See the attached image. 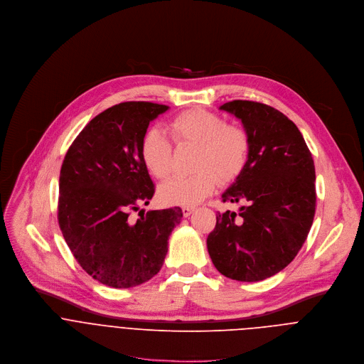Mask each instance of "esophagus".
<instances>
[{
	"label": "esophagus",
	"mask_w": 364,
	"mask_h": 364,
	"mask_svg": "<svg viewBox=\"0 0 364 364\" xmlns=\"http://www.w3.org/2000/svg\"><path fill=\"white\" fill-rule=\"evenodd\" d=\"M193 210H195V208H193V206H183V208H182V213H183V216H189Z\"/></svg>",
	"instance_id": "1"
}]
</instances>
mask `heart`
Listing matches in <instances>:
<instances>
[{"label":"heart","instance_id":"obj_1","mask_svg":"<svg viewBox=\"0 0 364 364\" xmlns=\"http://www.w3.org/2000/svg\"><path fill=\"white\" fill-rule=\"evenodd\" d=\"M166 129L178 146L196 148L191 176H176L159 188V199L165 205H196L209 196L220 181L231 182L245 169L251 140L244 127L215 112L189 109L173 116ZM173 146L156 129L148 130L140 141L141 162L155 178L165 179L172 171Z\"/></svg>","mask_w":364,"mask_h":364}]
</instances>
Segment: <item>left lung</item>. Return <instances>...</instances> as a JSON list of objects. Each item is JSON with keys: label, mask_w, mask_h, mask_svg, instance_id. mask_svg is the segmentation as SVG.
<instances>
[{"label": "left lung", "mask_w": 364, "mask_h": 364, "mask_svg": "<svg viewBox=\"0 0 364 364\" xmlns=\"http://www.w3.org/2000/svg\"><path fill=\"white\" fill-rule=\"evenodd\" d=\"M241 119L250 159L224 202H245L241 212H218L206 245L215 268L237 281L275 275L301 250L316 213V169L307 143L279 110L258 102L221 106Z\"/></svg>", "instance_id": "obj_1"}]
</instances>
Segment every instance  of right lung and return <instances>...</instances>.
Instances as JSON below:
<instances>
[{"label":"right lung","mask_w":364,"mask_h":364,"mask_svg":"<svg viewBox=\"0 0 364 364\" xmlns=\"http://www.w3.org/2000/svg\"><path fill=\"white\" fill-rule=\"evenodd\" d=\"M168 106L151 102L114 105L73 140L58 182L57 220L80 267L99 282L130 288L159 272L168 238L181 223L179 206L130 213L148 205L155 185L140 158L149 122Z\"/></svg>","instance_id":"obj_1"}]
</instances>
